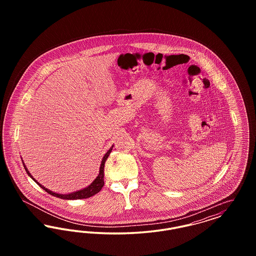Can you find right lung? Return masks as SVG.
<instances>
[{
    "label": "right lung",
    "instance_id": "add662e5",
    "mask_svg": "<svg viewBox=\"0 0 256 256\" xmlns=\"http://www.w3.org/2000/svg\"><path fill=\"white\" fill-rule=\"evenodd\" d=\"M113 148V146H111L110 150H108V152L104 156L102 160V163H100V172H98V174L97 178L94 180V182L91 183L89 186L86 187L84 189H82V190H78L76 192H73V193H70V194H58V193H54L52 191H50L49 189H47L46 187H44L43 185H41L40 183L37 182L36 180L32 176V174L28 172V168L26 167L24 162H23V165H24V170L26 172V174L36 182L37 185H39L43 190H45L48 194L50 195L54 196H56V198H63V200H80V198H90L92 196L96 195L97 193H98L102 188L104 187V163L106 161L108 158L110 156V152Z\"/></svg>",
    "mask_w": 256,
    "mask_h": 256
}]
</instances>
